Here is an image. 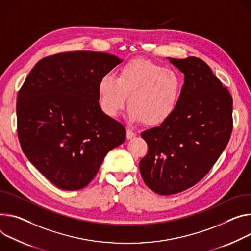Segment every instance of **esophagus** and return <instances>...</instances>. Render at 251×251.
I'll return each mask as SVG.
<instances>
[{
	"label": "esophagus",
	"mask_w": 251,
	"mask_h": 251,
	"mask_svg": "<svg viewBox=\"0 0 251 251\" xmlns=\"http://www.w3.org/2000/svg\"><path fill=\"white\" fill-rule=\"evenodd\" d=\"M136 135H137V134H136V132L132 131L131 129H127V139H132V138L135 137Z\"/></svg>",
	"instance_id": "1"
}]
</instances>
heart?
Returning <instances> with one entry per match:
<instances>
[{"mask_svg": "<svg viewBox=\"0 0 251 251\" xmlns=\"http://www.w3.org/2000/svg\"><path fill=\"white\" fill-rule=\"evenodd\" d=\"M182 91L183 81L176 71L143 58L125 63L117 79L103 76L98 84L100 106L106 116L116 117L128 96L129 120L145 121L150 126L161 125L173 116Z\"/></svg>", "mask_w": 251, "mask_h": 251, "instance_id": "heart-1", "label": "heart"}]
</instances>
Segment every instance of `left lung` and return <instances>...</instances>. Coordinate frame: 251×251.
Here are the masks:
<instances>
[{"mask_svg": "<svg viewBox=\"0 0 251 251\" xmlns=\"http://www.w3.org/2000/svg\"><path fill=\"white\" fill-rule=\"evenodd\" d=\"M169 61L185 76L178 107L168 121L141 133L148 152L140 173L160 195L198 183L225 149L233 128L232 97L209 66L196 57Z\"/></svg>", "mask_w": 251, "mask_h": 251, "instance_id": "obj_1", "label": "left lung"}]
</instances>
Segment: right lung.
<instances>
[{"instance_id": "right-lung-1", "label": "right lung", "mask_w": 251, "mask_h": 251, "mask_svg": "<svg viewBox=\"0 0 251 251\" xmlns=\"http://www.w3.org/2000/svg\"><path fill=\"white\" fill-rule=\"evenodd\" d=\"M121 60L77 51L40 60L17 97V129L23 152L63 190L87 186L107 153L126 139L122 124L99 105L98 84Z\"/></svg>"}]
</instances>
